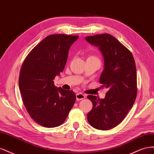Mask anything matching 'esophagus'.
<instances>
[{
  "label": "esophagus",
  "instance_id": "obj_1",
  "mask_svg": "<svg viewBox=\"0 0 154 154\" xmlns=\"http://www.w3.org/2000/svg\"><path fill=\"white\" fill-rule=\"evenodd\" d=\"M85 97V96L83 94H82V93H78V94H76V100L78 101L84 99Z\"/></svg>",
  "mask_w": 154,
  "mask_h": 154
}]
</instances>
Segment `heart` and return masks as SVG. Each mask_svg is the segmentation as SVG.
<instances>
[{
	"mask_svg": "<svg viewBox=\"0 0 154 154\" xmlns=\"http://www.w3.org/2000/svg\"><path fill=\"white\" fill-rule=\"evenodd\" d=\"M93 57V58H95V57Z\"/></svg>",
	"mask_w": 154,
	"mask_h": 154,
	"instance_id": "heart-1",
	"label": "heart"
}]
</instances>
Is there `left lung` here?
Returning a JSON list of instances; mask_svg holds the SVG:
<instances>
[{
	"mask_svg": "<svg viewBox=\"0 0 154 154\" xmlns=\"http://www.w3.org/2000/svg\"><path fill=\"white\" fill-rule=\"evenodd\" d=\"M91 44L98 47L104 59L100 83L108 91L104 99L88 95L93 105L87 115L94 128L107 130L118 126L132 109L137 96V73L131 52L109 34L86 36Z\"/></svg>",
	"mask_w": 154,
	"mask_h": 154,
	"instance_id": "8db88e82",
	"label": "left lung"
}]
</instances>
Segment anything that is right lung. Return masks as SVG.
Wrapping results in <instances>:
<instances>
[{"label":"right lung","mask_w":154,"mask_h":154,"mask_svg":"<svg viewBox=\"0 0 154 154\" xmlns=\"http://www.w3.org/2000/svg\"><path fill=\"white\" fill-rule=\"evenodd\" d=\"M78 36L51 35L27 56L20 69L18 85L23 103L31 118L46 128L61 125L76 101L71 91L56 87V76L66 66L69 50Z\"/></svg>","instance_id":"obj_1"}]
</instances>
